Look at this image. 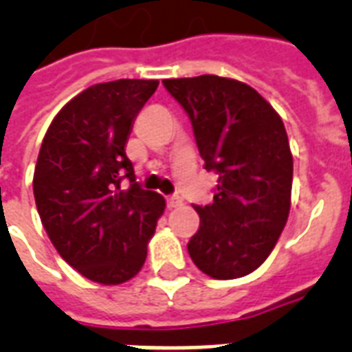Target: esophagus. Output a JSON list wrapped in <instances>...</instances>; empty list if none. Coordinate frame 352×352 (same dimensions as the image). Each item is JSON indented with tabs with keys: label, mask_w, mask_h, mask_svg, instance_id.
Segmentation results:
<instances>
[{
	"label": "esophagus",
	"mask_w": 352,
	"mask_h": 352,
	"mask_svg": "<svg viewBox=\"0 0 352 352\" xmlns=\"http://www.w3.org/2000/svg\"><path fill=\"white\" fill-rule=\"evenodd\" d=\"M166 204H168V208H179V206H182V199L171 195V197L166 199Z\"/></svg>",
	"instance_id": "34e87169"
}]
</instances>
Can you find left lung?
Returning <instances> with one entry per match:
<instances>
[{
	"mask_svg": "<svg viewBox=\"0 0 352 352\" xmlns=\"http://www.w3.org/2000/svg\"><path fill=\"white\" fill-rule=\"evenodd\" d=\"M192 122L214 201L188 252L215 279L254 272L278 243L290 210L292 155L283 120L250 85L215 74L162 80Z\"/></svg>",
	"mask_w": 352,
	"mask_h": 352,
	"instance_id": "8db88e82",
	"label": "left lung"
}]
</instances>
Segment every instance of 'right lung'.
<instances>
[{
	"label": "right lung",
	"instance_id": "obj_1",
	"mask_svg": "<svg viewBox=\"0 0 352 352\" xmlns=\"http://www.w3.org/2000/svg\"><path fill=\"white\" fill-rule=\"evenodd\" d=\"M157 85H91L62 107L41 142L32 188L43 228L58 254L96 283L137 276L166 208L162 195L135 181L126 155L133 122Z\"/></svg>",
	"mask_w": 352,
	"mask_h": 352
}]
</instances>
